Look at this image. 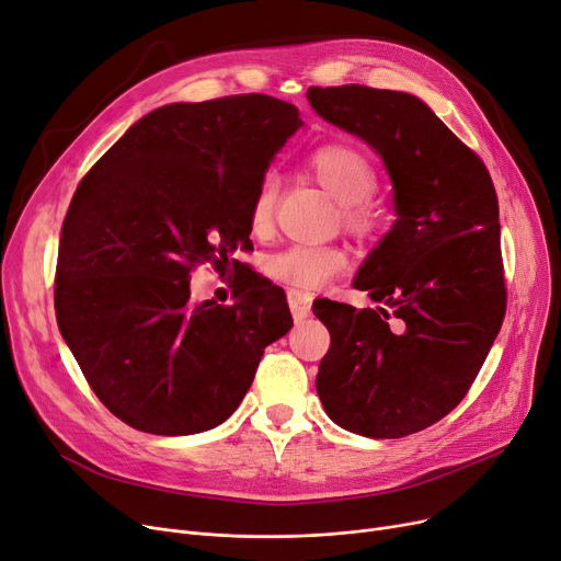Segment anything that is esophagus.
<instances>
[{
	"mask_svg": "<svg viewBox=\"0 0 561 561\" xmlns=\"http://www.w3.org/2000/svg\"><path fill=\"white\" fill-rule=\"evenodd\" d=\"M287 304H289L291 314H295V319L299 322V319L308 317V312H310V304H312V297L308 295V291L291 289L289 295H287Z\"/></svg>",
	"mask_w": 561,
	"mask_h": 561,
	"instance_id": "obj_1",
	"label": "esophagus"
}]
</instances>
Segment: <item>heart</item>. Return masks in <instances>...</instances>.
I'll return each mask as SVG.
<instances>
[{
	"mask_svg": "<svg viewBox=\"0 0 561 561\" xmlns=\"http://www.w3.org/2000/svg\"><path fill=\"white\" fill-rule=\"evenodd\" d=\"M306 171L340 201V219L346 232L358 239H371L383 230V209L369 196L377 192L379 173L371 159L354 144L331 141L317 146L306 157ZM278 180L276 175H264L251 198L249 221L253 232H270L276 219ZM350 257L340 247H308L295 244L272 255L266 262V274L274 280L312 289L337 276Z\"/></svg>",
	"mask_w": 561,
	"mask_h": 561,
	"instance_id": "1",
	"label": "heart"
}]
</instances>
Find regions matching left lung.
I'll use <instances>...</instances> for the list:
<instances>
[{
    "mask_svg": "<svg viewBox=\"0 0 561 561\" xmlns=\"http://www.w3.org/2000/svg\"><path fill=\"white\" fill-rule=\"evenodd\" d=\"M308 102L386 162L397 221L354 280L383 308L319 299L331 333L317 394L342 430L404 438L470 390L506 312L500 207L486 164L422 100L360 84Z\"/></svg>",
    "mask_w": 561,
    "mask_h": 561,
    "instance_id": "1",
    "label": "left lung"
}]
</instances>
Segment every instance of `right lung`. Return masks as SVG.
Segmentation results:
<instances>
[{
	"mask_svg": "<svg viewBox=\"0 0 561 561\" xmlns=\"http://www.w3.org/2000/svg\"><path fill=\"white\" fill-rule=\"evenodd\" d=\"M301 125L295 104L244 93L159 106L79 182L59 239L55 308L100 402L131 430L207 432L232 415L264 346L291 329L285 291L253 276L232 306L194 304L190 274L237 270L249 207Z\"/></svg>",
	"mask_w": 561,
	"mask_h": 561,
	"instance_id": "1",
	"label": "right lung"
}]
</instances>
